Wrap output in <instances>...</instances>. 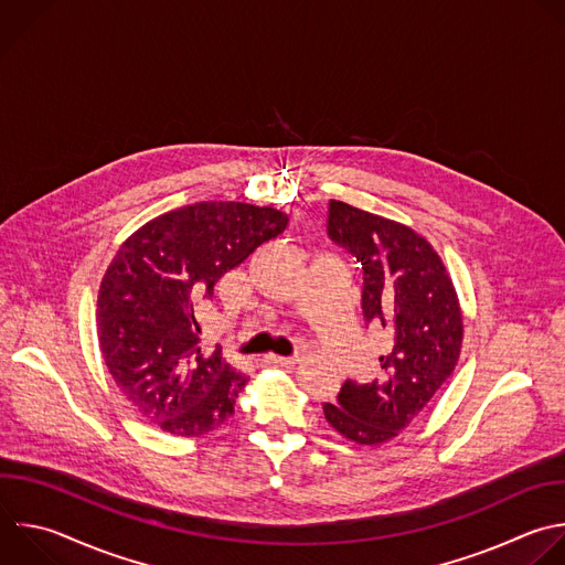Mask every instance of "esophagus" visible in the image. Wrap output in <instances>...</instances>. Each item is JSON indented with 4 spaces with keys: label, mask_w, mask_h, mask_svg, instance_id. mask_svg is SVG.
Masks as SVG:
<instances>
[{
    "label": "esophagus",
    "mask_w": 565,
    "mask_h": 565,
    "mask_svg": "<svg viewBox=\"0 0 565 565\" xmlns=\"http://www.w3.org/2000/svg\"><path fill=\"white\" fill-rule=\"evenodd\" d=\"M264 361L268 365H281V367H292L299 359L297 356H279V354H266Z\"/></svg>",
    "instance_id": "1"
}]
</instances>
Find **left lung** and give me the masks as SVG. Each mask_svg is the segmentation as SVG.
Segmentation results:
<instances>
[{
  "mask_svg": "<svg viewBox=\"0 0 565 565\" xmlns=\"http://www.w3.org/2000/svg\"><path fill=\"white\" fill-rule=\"evenodd\" d=\"M328 237L363 270L365 323L384 330L382 377L345 382L326 422L359 446L395 439L452 374L463 317L452 279L435 248L413 228L330 200Z\"/></svg>",
  "mask_w": 565,
  "mask_h": 565,
  "instance_id": "obj_1",
  "label": "left lung"
}]
</instances>
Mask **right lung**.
Wrapping results in <instances>:
<instances>
[{"label": "right lung", "instance_id": "obj_1", "mask_svg": "<svg viewBox=\"0 0 565 565\" xmlns=\"http://www.w3.org/2000/svg\"><path fill=\"white\" fill-rule=\"evenodd\" d=\"M288 215L242 202H200L159 215L117 250L99 286L97 337L124 397L174 437H202L233 413L248 377L202 348L215 284Z\"/></svg>", "mask_w": 565, "mask_h": 565}]
</instances>
